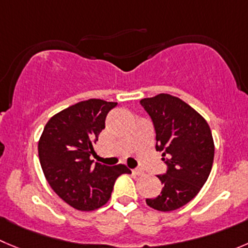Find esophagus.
<instances>
[{"mask_svg": "<svg viewBox=\"0 0 248 248\" xmlns=\"http://www.w3.org/2000/svg\"><path fill=\"white\" fill-rule=\"evenodd\" d=\"M133 174H134V175H142V174H143V170H142V169H140V168L134 169V170H133Z\"/></svg>", "mask_w": 248, "mask_h": 248, "instance_id": "34e87169", "label": "esophagus"}]
</instances>
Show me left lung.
<instances>
[{"mask_svg":"<svg viewBox=\"0 0 248 248\" xmlns=\"http://www.w3.org/2000/svg\"><path fill=\"white\" fill-rule=\"evenodd\" d=\"M141 106L155 130V150L162 152L167 171L157 175L163 184L155 199L146 203L161 212L175 211L196 196L213 166L214 142L208 123L175 96L159 93L142 98Z\"/></svg>","mask_w":248,"mask_h":248,"instance_id":"1","label":"left lung"}]
</instances>
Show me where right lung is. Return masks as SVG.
I'll list each match as a JSON object with an SVG mask.
<instances>
[{
    "mask_svg": "<svg viewBox=\"0 0 248 248\" xmlns=\"http://www.w3.org/2000/svg\"><path fill=\"white\" fill-rule=\"evenodd\" d=\"M117 102L81 101L55 114L40 138L39 158L45 178L58 196L78 211H93L108 202L115 180L131 173L124 164L93 163V143Z\"/></svg>",
    "mask_w": 248,
    "mask_h": 248,
    "instance_id": "add662e5",
    "label": "right lung"
}]
</instances>
